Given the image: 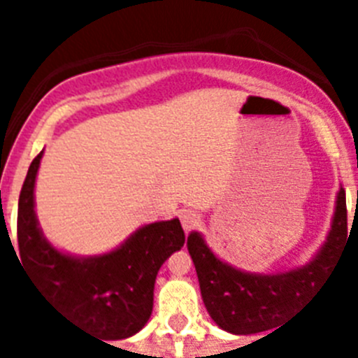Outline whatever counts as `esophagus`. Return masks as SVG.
<instances>
[{
  "label": "esophagus",
  "mask_w": 358,
  "mask_h": 358,
  "mask_svg": "<svg viewBox=\"0 0 358 358\" xmlns=\"http://www.w3.org/2000/svg\"><path fill=\"white\" fill-rule=\"evenodd\" d=\"M179 217H181V224L185 231H192L199 224V215L192 210H182Z\"/></svg>",
  "instance_id": "34e87169"
}]
</instances>
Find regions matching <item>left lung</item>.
<instances>
[{
  "label": "left lung",
  "instance_id": "8db88e82",
  "mask_svg": "<svg viewBox=\"0 0 358 358\" xmlns=\"http://www.w3.org/2000/svg\"><path fill=\"white\" fill-rule=\"evenodd\" d=\"M348 238L346 192L341 186L327 240L306 264L273 274L248 273L220 260L197 231L188 252L197 271L201 296L218 328L235 335L267 331L327 280Z\"/></svg>",
  "mask_w": 358,
  "mask_h": 358
}]
</instances>
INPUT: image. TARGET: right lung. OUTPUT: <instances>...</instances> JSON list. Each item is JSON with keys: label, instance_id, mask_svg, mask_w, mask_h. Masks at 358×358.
Wrapping results in <instances>:
<instances>
[{"label": "right lung", "instance_id": "add662e5", "mask_svg": "<svg viewBox=\"0 0 358 358\" xmlns=\"http://www.w3.org/2000/svg\"><path fill=\"white\" fill-rule=\"evenodd\" d=\"M43 154L31 161L19 195V260L41 294L77 327L103 341L132 337L150 319L161 265L185 245L181 222L172 218L141 226L103 255L61 251L44 236L36 215L34 189Z\"/></svg>", "mask_w": 358, "mask_h": 358}]
</instances>
